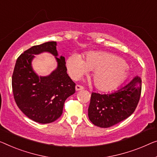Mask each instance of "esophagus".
I'll return each mask as SVG.
<instances>
[{"instance_id": "obj_1", "label": "esophagus", "mask_w": 157, "mask_h": 157, "mask_svg": "<svg viewBox=\"0 0 157 157\" xmlns=\"http://www.w3.org/2000/svg\"><path fill=\"white\" fill-rule=\"evenodd\" d=\"M75 90H76V91L82 90H84V87H83L82 86H81V85H77L75 86Z\"/></svg>"}]
</instances>
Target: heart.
Returning <instances> with one entry per match:
<instances>
[{
  "instance_id": "obj_1",
  "label": "heart",
  "mask_w": 157,
  "mask_h": 157,
  "mask_svg": "<svg viewBox=\"0 0 157 157\" xmlns=\"http://www.w3.org/2000/svg\"><path fill=\"white\" fill-rule=\"evenodd\" d=\"M67 72L73 79L93 70L94 85L101 91H110L117 87L125 79L127 67L122 59L106 52H91L85 60L78 55H72L66 63Z\"/></svg>"
}]
</instances>
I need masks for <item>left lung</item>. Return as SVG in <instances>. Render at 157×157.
<instances>
[{"label": "left lung", "mask_w": 157, "mask_h": 157, "mask_svg": "<svg viewBox=\"0 0 157 157\" xmlns=\"http://www.w3.org/2000/svg\"><path fill=\"white\" fill-rule=\"evenodd\" d=\"M142 90V79L135 76L120 90L100 94L92 92L88 116L94 125L109 128L132 115L138 104Z\"/></svg>", "instance_id": "8db88e82"}]
</instances>
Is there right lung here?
<instances>
[{
  "instance_id": "add662e5",
  "label": "right lung",
  "mask_w": 157,
  "mask_h": 157,
  "mask_svg": "<svg viewBox=\"0 0 157 157\" xmlns=\"http://www.w3.org/2000/svg\"><path fill=\"white\" fill-rule=\"evenodd\" d=\"M49 52L58 66L50 76L39 77L31 67L34 55ZM56 42L32 46L17 58L12 77V87L18 108L35 122H54L63 113L65 101L75 92V83L67 73L65 58H58Z\"/></svg>"
}]
</instances>
